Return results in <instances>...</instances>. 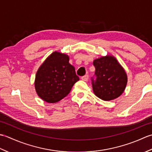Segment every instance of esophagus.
Instances as JSON below:
<instances>
[{"mask_svg":"<svg viewBox=\"0 0 152 152\" xmlns=\"http://www.w3.org/2000/svg\"><path fill=\"white\" fill-rule=\"evenodd\" d=\"M89 79V76L88 75H85L82 77V80H83V81H88Z\"/></svg>","mask_w":152,"mask_h":152,"instance_id":"esophagus-1","label":"esophagus"}]
</instances>
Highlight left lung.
<instances>
[{"label": "left lung", "mask_w": 152, "mask_h": 152, "mask_svg": "<svg viewBox=\"0 0 152 152\" xmlns=\"http://www.w3.org/2000/svg\"><path fill=\"white\" fill-rule=\"evenodd\" d=\"M95 67L91 78L95 95L103 101H112L119 97L126 88L127 76L124 68L114 56H106L93 61Z\"/></svg>", "instance_id": "8db88e82"}]
</instances>
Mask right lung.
Returning a JSON list of instances; mask_svg holds the SVG:
<instances>
[{
    "mask_svg": "<svg viewBox=\"0 0 152 152\" xmlns=\"http://www.w3.org/2000/svg\"><path fill=\"white\" fill-rule=\"evenodd\" d=\"M80 80L67 55L54 51L38 69L34 86L38 95L48 103L61 101Z\"/></svg>",
    "mask_w": 152,
    "mask_h": 152,
    "instance_id": "right-lung-1",
    "label": "right lung"
}]
</instances>
